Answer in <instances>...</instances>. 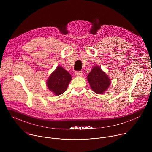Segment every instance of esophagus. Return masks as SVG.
<instances>
[{
    "label": "esophagus",
    "mask_w": 152,
    "mask_h": 152,
    "mask_svg": "<svg viewBox=\"0 0 152 152\" xmlns=\"http://www.w3.org/2000/svg\"><path fill=\"white\" fill-rule=\"evenodd\" d=\"M75 75L77 77H81L82 76V72L81 71L79 72H75Z\"/></svg>",
    "instance_id": "obj_1"
}]
</instances>
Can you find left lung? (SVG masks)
<instances>
[{"label":"left lung","mask_w":152,"mask_h":152,"mask_svg":"<svg viewBox=\"0 0 152 152\" xmlns=\"http://www.w3.org/2000/svg\"><path fill=\"white\" fill-rule=\"evenodd\" d=\"M87 80L92 90L97 94L104 93L111 84V80L101 68L94 66L87 75Z\"/></svg>","instance_id":"1"}]
</instances>
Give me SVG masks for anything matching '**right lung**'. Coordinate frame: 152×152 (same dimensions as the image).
Wrapping results in <instances>:
<instances>
[{"mask_svg":"<svg viewBox=\"0 0 152 152\" xmlns=\"http://www.w3.org/2000/svg\"><path fill=\"white\" fill-rule=\"evenodd\" d=\"M72 78L71 75L67 71L58 66L47 80L48 88L53 94L59 96L66 91Z\"/></svg>","mask_w":152,"mask_h":152,"instance_id":"1","label":"right lung"}]
</instances>
